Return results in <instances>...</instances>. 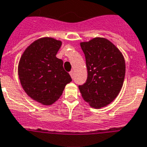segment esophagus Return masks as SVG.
Masks as SVG:
<instances>
[{"label":"esophagus","mask_w":147,"mask_h":147,"mask_svg":"<svg viewBox=\"0 0 147 147\" xmlns=\"http://www.w3.org/2000/svg\"><path fill=\"white\" fill-rule=\"evenodd\" d=\"M70 76H71V78H73V75H74V72H73V71H70Z\"/></svg>","instance_id":"1"}]
</instances>
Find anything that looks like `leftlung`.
Segmentation results:
<instances>
[{
  "label": "left lung",
  "mask_w": 147,
  "mask_h": 147,
  "mask_svg": "<svg viewBox=\"0 0 147 147\" xmlns=\"http://www.w3.org/2000/svg\"><path fill=\"white\" fill-rule=\"evenodd\" d=\"M80 46L86 57L88 76L79 86L86 103L99 109L110 104L120 93L125 75L123 54L110 40L96 37Z\"/></svg>",
  "instance_id": "8db88e82"
}]
</instances>
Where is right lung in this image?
I'll return each instance as SVG.
<instances>
[{
	"mask_svg": "<svg viewBox=\"0 0 147 147\" xmlns=\"http://www.w3.org/2000/svg\"><path fill=\"white\" fill-rule=\"evenodd\" d=\"M61 44V40L52 37L40 38L25 50L18 62V77L24 91L43 105L56 102L71 81L63 68V61L56 57Z\"/></svg>",
	"mask_w": 147,
	"mask_h": 147,
	"instance_id": "add662e5",
	"label": "right lung"
}]
</instances>
